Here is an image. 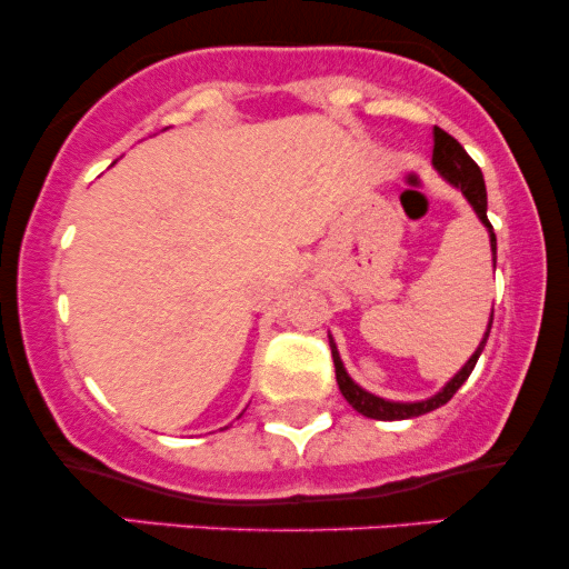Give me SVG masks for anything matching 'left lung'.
Listing matches in <instances>:
<instances>
[{
	"instance_id": "left-lung-1",
	"label": "left lung",
	"mask_w": 569,
	"mask_h": 569,
	"mask_svg": "<svg viewBox=\"0 0 569 569\" xmlns=\"http://www.w3.org/2000/svg\"><path fill=\"white\" fill-rule=\"evenodd\" d=\"M433 168L443 176V179L449 181V184H455L457 189H460V192L466 194V200L471 202L476 217H479L481 224H485L487 230H489V246H492V262H498V240H495L492 224H489V219H487L485 176H481V168L471 160V154H468L466 149H462V143L457 141V139H452V136H449L447 130H441V128H433ZM489 329H492V316H489V326H487V331H485V339H481L479 348H476L473 356L468 358L466 367L457 371V375L447 385H443L439 393L426 398V401H415V403L388 401V398H380V396L369 393V390H363L361 385L352 382L350 375L342 367V358H339V350H337L335 339L329 337L331 358H335V371H337V385H339V390H342V396L348 398L350 407L356 409V411H361L363 417H371V420H409V417L428 415V411L443 407V403H447L449 398H452L457 390H460V385L466 382L468 377H471L476 361H479L481 350H485V345H487Z\"/></svg>"
}]
</instances>
